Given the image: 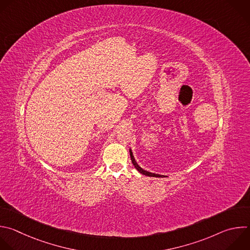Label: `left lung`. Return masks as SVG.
<instances>
[{"label": "left lung", "mask_w": 250, "mask_h": 250, "mask_svg": "<svg viewBox=\"0 0 250 250\" xmlns=\"http://www.w3.org/2000/svg\"><path fill=\"white\" fill-rule=\"evenodd\" d=\"M129 154H130V159H131V162H132V164H133V166L135 167V169L139 172V173H141L142 175H145V176H148V177H156V178H162V177H165V176H161V175H157V174H153V173H150V172H147V171H145V170H143L142 168H140L139 166L137 165V163L135 162V160H134V158H133V155H132V152H131V150H129Z\"/></svg>", "instance_id": "obj_1"}]
</instances>
